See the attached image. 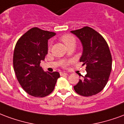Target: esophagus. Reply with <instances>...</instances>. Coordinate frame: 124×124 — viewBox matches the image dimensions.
I'll list each match as a JSON object with an SVG mask.
<instances>
[{"label": "esophagus", "instance_id": "1", "mask_svg": "<svg viewBox=\"0 0 124 124\" xmlns=\"http://www.w3.org/2000/svg\"><path fill=\"white\" fill-rule=\"evenodd\" d=\"M67 73H65V72H60V75L63 76V75H67Z\"/></svg>", "mask_w": 124, "mask_h": 124}]
</instances>
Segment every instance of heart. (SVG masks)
<instances>
[{
	"instance_id": "obj_1",
	"label": "heart",
	"mask_w": 124,
	"mask_h": 124,
	"mask_svg": "<svg viewBox=\"0 0 124 124\" xmlns=\"http://www.w3.org/2000/svg\"><path fill=\"white\" fill-rule=\"evenodd\" d=\"M61 40L63 41L66 46L70 45L71 43H75V38L69 34L64 35L61 38Z\"/></svg>"
}]
</instances>
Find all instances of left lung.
I'll use <instances>...</instances> for the list:
<instances>
[{
    "mask_svg": "<svg viewBox=\"0 0 124 124\" xmlns=\"http://www.w3.org/2000/svg\"><path fill=\"white\" fill-rule=\"evenodd\" d=\"M81 41L83 53L80 61L86 65V74L74 89L83 96L95 95L107 84L112 70V56L102 36L90 27L71 31Z\"/></svg>",
    "mask_w": 124,
    "mask_h": 124,
    "instance_id": "obj_1",
    "label": "left lung"
}]
</instances>
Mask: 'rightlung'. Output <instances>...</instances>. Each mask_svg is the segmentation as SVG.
<instances>
[{
  "label": "right lung",
  "mask_w": 124,
  "mask_h": 124,
  "mask_svg": "<svg viewBox=\"0 0 124 124\" xmlns=\"http://www.w3.org/2000/svg\"><path fill=\"white\" fill-rule=\"evenodd\" d=\"M55 33L33 28L19 39L13 56L14 70L20 85L30 95L44 97L53 92L60 75L45 72L39 66L48 51V40Z\"/></svg>",
  "instance_id": "1"
}]
</instances>
